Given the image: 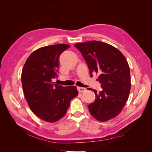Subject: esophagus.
<instances>
[{"label":"esophagus","instance_id":"obj_1","mask_svg":"<svg viewBox=\"0 0 152 152\" xmlns=\"http://www.w3.org/2000/svg\"><path fill=\"white\" fill-rule=\"evenodd\" d=\"M77 89L79 91V93H83V92L86 91V89L84 88V87H78Z\"/></svg>","mask_w":152,"mask_h":152}]
</instances>
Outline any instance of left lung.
<instances>
[{
	"label": "left lung",
	"mask_w": 152,
	"mask_h": 152,
	"mask_svg": "<svg viewBox=\"0 0 152 152\" xmlns=\"http://www.w3.org/2000/svg\"><path fill=\"white\" fill-rule=\"evenodd\" d=\"M89 68L91 77L98 73L97 79L102 90L88 88L95 93L93 103L88 105L96 120L104 122L117 116L128 99L131 89L130 69L125 56L117 48L100 41L77 43Z\"/></svg>",
	"instance_id": "8db88e82"
}]
</instances>
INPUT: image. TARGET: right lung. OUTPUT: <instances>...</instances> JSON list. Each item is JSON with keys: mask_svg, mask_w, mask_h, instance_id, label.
Instances as JSON below:
<instances>
[{"mask_svg": "<svg viewBox=\"0 0 152 152\" xmlns=\"http://www.w3.org/2000/svg\"><path fill=\"white\" fill-rule=\"evenodd\" d=\"M70 47L61 44L40 48L30 55L23 68L21 83L26 102L37 116L48 122L65 115L71 100L79 94L76 86L53 82L58 77L59 56Z\"/></svg>", "mask_w": 152, "mask_h": 152, "instance_id": "obj_1", "label": "right lung"}]
</instances>
